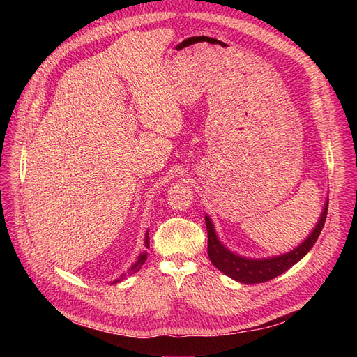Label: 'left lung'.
Segmentation results:
<instances>
[{
    "instance_id": "1",
    "label": "left lung",
    "mask_w": 357,
    "mask_h": 357,
    "mask_svg": "<svg viewBox=\"0 0 357 357\" xmlns=\"http://www.w3.org/2000/svg\"><path fill=\"white\" fill-rule=\"evenodd\" d=\"M328 215V202L325 204V208L320 215V220L316 225L314 231L311 232L308 238L302 243L295 250H291L286 255L277 256V257H268V259H245L238 255L229 252L228 248L220 244L218 240V235L214 232L213 223L205 215V225H207V234H208V257L211 264L226 274L228 277L241 282L245 284H255V283H265L268 280H273L277 275L283 274L290 266H294L298 261H301L314 245L319 235L325 226Z\"/></svg>"
}]
</instances>
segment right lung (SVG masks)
<instances>
[{
  "mask_svg": "<svg viewBox=\"0 0 357 357\" xmlns=\"http://www.w3.org/2000/svg\"><path fill=\"white\" fill-rule=\"evenodd\" d=\"M146 247H149V234H146ZM146 259H147V255H146V252L144 253H142V255H139L138 256V261L131 266V269H129V271H128V274H123L121 278H119V280H116V282L114 283H117V282H121V280L122 278H125L126 275H131V274H134V273H137V271H139V268H142L143 265H144V262H146Z\"/></svg>",
  "mask_w": 357,
  "mask_h": 357,
  "instance_id": "right-lung-1",
  "label": "right lung"
}]
</instances>
